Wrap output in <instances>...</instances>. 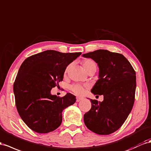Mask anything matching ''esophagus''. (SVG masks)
Masks as SVG:
<instances>
[{
  "label": "esophagus",
  "instance_id": "34e87169",
  "mask_svg": "<svg viewBox=\"0 0 151 151\" xmlns=\"http://www.w3.org/2000/svg\"><path fill=\"white\" fill-rule=\"evenodd\" d=\"M83 99V98H81V97H79V96H77V98H76V101L77 102H79V101H81Z\"/></svg>",
  "mask_w": 151,
  "mask_h": 151
}]
</instances>
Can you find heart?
<instances>
[{
  "label": "heart",
  "mask_w": 151,
  "mask_h": 151,
  "mask_svg": "<svg viewBox=\"0 0 151 151\" xmlns=\"http://www.w3.org/2000/svg\"><path fill=\"white\" fill-rule=\"evenodd\" d=\"M82 65H83V67L86 72H87L89 69H90L91 68H96L95 62L91 59L84 60L82 62ZM70 65H68L66 67L65 70V72H64L65 75H66L67 74L68 70H69V69H70ZM84 88H85V87L79 85V84H74L70 86L71 91L73 93H74L75 94L78 95L83 94V93L84 92Z\"/></svg>",
  "instance_id": "obj_1"
}]
</instances>
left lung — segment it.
<instances>
[{"label": "left lung", "instance_id": "obj_1", "mask_svg": "<svg viewBox=\"0 0 151 151\" xmlns=\"http://www.w3.org/2000/svg\"><path fill=\"white\" fill-rule=\"evenodd\" d=\"M99 68V79L91 89L94 95L104 96L103 101L91 100V108L84 115L86 127L99 135H109L119 129L133 108L136 74L121 54L99 50L83 54Z\"/></svg>", "mask_w": 151, "mask_h": 151}]
</instances>
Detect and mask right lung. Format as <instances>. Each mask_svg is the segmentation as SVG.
<instances>
[{
    "label": "right lung",
    "instance_id": "obj_1",
    "mask_svg": "<svg viewBox=\"0 0 151 151\" xmlns=\"http://www.w3.org/2000/svg\"><path fill=\"white\" fill-rule=\"evenodd\" d=\"M81 55L47 50L28 57L22 64L13 91L19 115L32 130L54 131L62 123L63 110L76 102L70 93L59 97L51 95V90L63 80L66 67Z\"/></svg>",
    "mask_w": 151,
    "mask_h": 151
}]
</instances>
